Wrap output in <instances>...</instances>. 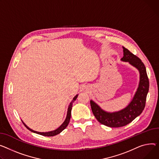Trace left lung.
Segmentation results:
<instances>
[{
	"label": "left lung",
	"mask_w": 159,
	"mask_h": 159,
	"mask_svg": "<svg viewBox=\"0 0 159 159\" xmlns=\"http://www.w3.org/2000/svg\"><path fill=\"white\" fill-rule=\"evenodd\" d=\"M123 57L121 61L128 62L139 72L138 88L132 100L124 109L112 112L104 111L97 103L92 100H90L91 110L94 117L100 123L109 127H121L125 126L139 116L144 109L146 96L149 90V80L143 62L128 49L124 47H123Z\"/></svg>",
	"instance_id": "obj_1"
}]
</instances>
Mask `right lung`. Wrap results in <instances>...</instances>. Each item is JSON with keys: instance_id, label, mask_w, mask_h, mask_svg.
I'll use <instances>...</instances> for the list:
<instances>
[{"instance_id": "1", "label": "right lung", "mask_w": 159, "mask_h": 159, "mask_svg": "<svg viewBox=\"0 0 159 159\" xmlns=\"http://www.w3.org/2000/svg\"><path fill=\"white\" fill-rule=\"evenodd\" d=\"M78 97V94H77L76 96L74 97V98H73L72 101L70 102V103L68 105V111H67V115H66V119L65 120V121L63 122L62 123V125L59 126V128H57V129L54 130H52V131H50V132H37V131H35V130H32L31 129H30L29 126H27L24 123V121L23 123L24 125L25 126V127L29 130L30 131H31L32 132H34V133H36V134H39V135H44V136H47V137H51V136H54V135H56L59 134H60L63 130H65L66 126H68L69 122H70V118H71V109H72V105H73V103L74 102V101H75L77 98Z\"/></svg>"}]
</instances>
